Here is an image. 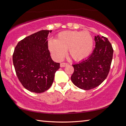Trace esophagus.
Here are the masks:
<instances>
[{
	"label": "esophagus",
	"mask_w": 126,
	"mask_h": 126,
	"mask_svg": "<svg viewBox=\"0 0 126 126\" xmlns=\"http://www.w3.org/2000/svg\"><path fill=\"white\" fill-rule=\"evenodd\" d=\"M67 65H68V63H61L60 64L61 67H65Z\"/></svg>",
	"instance_id": "obj_1"
}]
</instances>
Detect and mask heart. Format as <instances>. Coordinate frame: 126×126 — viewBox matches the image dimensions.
Instances as JSON below:
<instances>
[{
  "label": "heart",
  "mask_w": 126,
  "mask_h": 126,
  "mask_svg": "<svg viewBox=\"0 0 126 126\" xmlns=\"http://www.w3.org/2000/svg\"><path fill=\"white\" fill-rule=\"evenodd\" d=\"M49 50L53 58L61 61L68 54L76 61L87 58L92 52L93 39L88 32L67 31L59 33L56 39H50L48 42Z\"/></svg>",
  "instance_id": "heart-1"
}]
</instances>
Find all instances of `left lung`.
<instances>
[{"mask_svg":"<svg viewBox=\"0 0 126 126\" xmlns=\"http://www.w3.org/2000/svg\"><path fill=\"white\" fill-rule=\"evenodd\" d=\"M95 47L87 59L72 65L73 83L79 88L90 90L99 86L107 77L111 64L113 49L108 39L95 36Z\"/></svg>","mask_w":126,"mask_h":126,"instance_id":"obj_1","label":"left lung"}]
</instances>
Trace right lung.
Masks as SVG:
<instances>
[{
	"mask_svg": "<svg viewBox=\"0 0 126 126\" xmlns=\"http://www.w3.org/2000/svg\"><path fill=\"white\" fill-rule=\"evenodd\" d=\"M52 31L43 30L28 36L15 48L13 61L16 76L23 86L32 92L48 90L60 67L48 50L47 38Z\"/></svg>",
	"mask_w": 126,
	"mask_h": 126,
	"instance_id": "right-lung-1",
	"label": "right lung"
}]
</instances>
